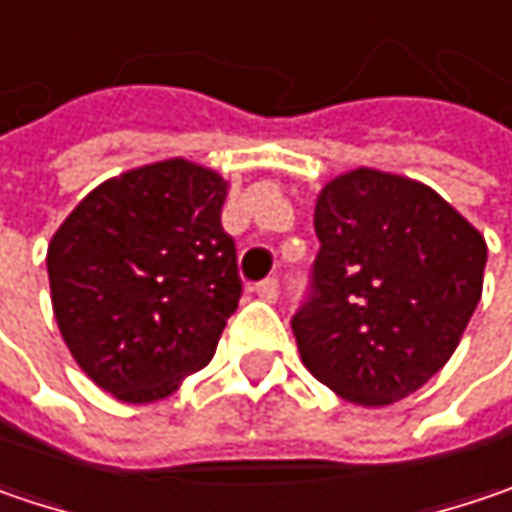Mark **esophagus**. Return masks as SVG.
Segmentation results:
<instances>
[{"mask_svg":"<svg viewBox=\"0 0 512 512\" xmlns=\"http://www.w3.org/2000/svg\"><path fill=\"white\" fill-rule=\"evenodd\" d=\"M262 300H268V303H274L276 297H279V282H276L274 276H268V279H262V282H256V288H253Z\"/></svg>","mask_w":512,"mask_h":512,"instance_id":"obj_1","label":"esophagus"}]
</instances>
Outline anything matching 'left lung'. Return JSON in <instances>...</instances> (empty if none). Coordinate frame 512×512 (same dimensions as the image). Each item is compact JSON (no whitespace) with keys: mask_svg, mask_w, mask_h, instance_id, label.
<instances>
[{"mask_svg":"<svg viewBox=\"0 0 512 512\" xmlns=\"http://www.w3.org/2000/svg\"><path fill=\"white\" fill-rule=\"evenodd\" d=\"M320 250L291 329L309 373L355 405L420 390L481 300L487 241L417 180L358 168L314 206Z\"/></svg>","mask_w":512,"mask_h":512,"instance_id":"obj_1","label":"left lung"}]
</instances>
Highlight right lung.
Here are the masks:
<instances>
[{"instance_id":"right-lung-1","label":"right lung","mask_w":512,"mask_h":512,"mask_svg":"<svg viewBox=\"0 0 512 512\" xmlns=\"http://www.w3.org/2000/svg\"><path fill=\"white\" fill-rule=\"evenodd\" d=\"M224 198V177L203 165H142L92 189L52 238L60 335L116 399H163L215 355L241 297Z\"/></svg>"}]
</instances>
